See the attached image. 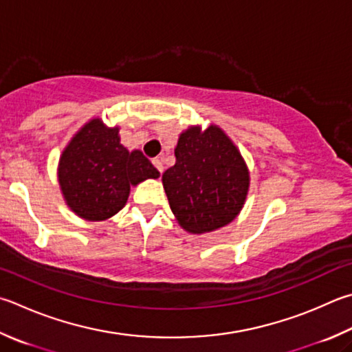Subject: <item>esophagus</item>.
<instances>
[{
  "instance_id": "obj_1",
  "label": "esophagus",
  "mask_w": 352,
  "mask_h": 352,
  "mask_svg": "<svg viewBox=\"0 0 352 352\" xmlns=\"http://www.w3.org/2000/svg\"><path fill=\"white\" fill-rule=\"evenodd\" d=\"M152 164H154L155 166V168H157V170L160 172V174H162V172H163V162H162V160H160V158H154V160H152Z\"/></svg>"
}]
</instances>
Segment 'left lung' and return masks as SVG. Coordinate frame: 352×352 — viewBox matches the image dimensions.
<instances>
[{
  "mask_svg": "<svg viewBox=\"0 0 352 352\" xmlns=\"http://www.w3.org/2000/svg\"><path fill=\"white\" fill-rule=\"evenodd\" d=\"M175 164L162 177L172 214L184 231L206 234L240 214L249 169L237 146L217 124L189 126L178 137Z\"/></svg>",
  "mask_w": 352,
  "mask_h": 352,
  "instance_id": "obj_1",
  "label": "left lung"
}]
</instances>
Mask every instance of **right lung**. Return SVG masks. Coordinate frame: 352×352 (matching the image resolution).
<instances>
[{
	"label": "right lung",
	"instance_id": "add662e5",
	"mask_svg": "<svg viewBox=\"0 0 352 352\" xmlns=\"http://www.w3.org/2000/svg\"><path fill=\"white\" fill-rule=\"evenodd\" d=\"M58 184L67 208L87 221H104L129 198L131 186L160 172L142 151L120 143V127L101 118L89 120L70 138L58 162Z\"/></svg>",
	"mask_w": 352,
	"mask_h": 352
}]
</instances>
